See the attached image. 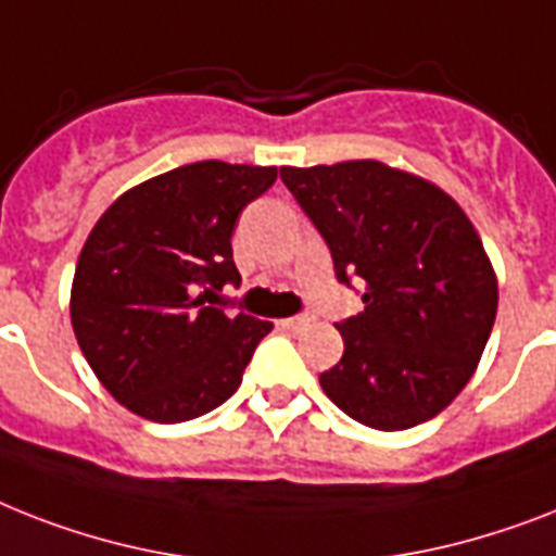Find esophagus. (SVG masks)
Returning <instances> with one entry per match:
<instances>
[{
	"mask_svg": "<svg viewBox=\"0 0 556 556\" xmlns=\"http://www.w3.org/2000/svg\"><path fill=\"white\" fill-rule=\"evenodd\" d=\"M311 314H300V317H288L282 319V328H288V331H302L305 325H311Z\"/></svg>",
	"mask_w": 556,
	"mask_h": 556,
	"instance_id": "obj_1",
	"label": "esophagus"
}]
</instances>
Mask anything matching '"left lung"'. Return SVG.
<instances>
[{
	"instance_id": "obj_1",
	"label": "left lung",
	"mask_w": 556,
	"mask_h": 556,
	"mask_svg": "<svg viewBox=\"0 0 556 556\" xmlns=\"http://www.w3.org/2000/svg\"><path fill=\"white\" fill-rule=\"evenodd\" d=\"M365 308L337 323L345 351L319 386L377 431L437 417L477 371L497 317V277L466 211L422 176L377 160L279 168Z\"/></svg>"
}]
</instances>
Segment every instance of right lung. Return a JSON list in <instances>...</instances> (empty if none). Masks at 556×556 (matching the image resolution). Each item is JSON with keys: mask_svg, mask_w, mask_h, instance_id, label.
Returning <instances> with one entry per match:
<instances>
[{"mask_svg": "<svg viewBox=\"0 0 556 556\" xmlns=\"http://www.w3.org/2000/svg\"><path fill=\"white\" fill-rule=\"evenodd\" d=\"M277 168L193 162L130 188L85 239L71 323L97 380L139 417L185 422L223 405L274 328L216 308L239 286L231 237Z\"/></svg>", "mask_w": 556, "mask_h": 556, "instance_id": "right-lung-1", "label": "right lung"}]
</instances>
